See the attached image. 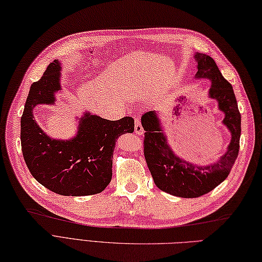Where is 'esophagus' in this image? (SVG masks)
<instances>
[{"label":"esophagus","mask_w":262,"mask_h":262,"mask_svg":"<svg viewBox=\"0 0 262 262\" xmlns=\"http://www.w3.org/2000/svg\"><path fill=\"white\" fill-rule=\"evenodd\" d=\"M135 132L139 136H142L144 133V130H143V127L141 125V122H140V120L137 119V118L135 119Z\"/></svg>","instance_id":"esophagus-1"}]
</instances>
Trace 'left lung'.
I'll return each mask as SVG.
<instances>
[{"label":"left lung","mask_w":262,"mask_h":262,"mask_svg":"<svg viewBox=\"0 0 262 262\" xmlns=\"http://www.w3.org/2000/svg\"><path fill=\"white\" fill-rule=\"evenodd\" d=\"M195 80H209L208 98L214 100L223 113L222 124L230 132L226 152L207 165L189 162L176 155L168 143L157 111L145 112L141 118L144 133V157L156 186L172 195L198 198L218 187L227 179L239 152L241 116L232 85L223 78L214 60L207 54L195 53Z\"/></svg>","instance_id":"8db88e82"}]
</instances>
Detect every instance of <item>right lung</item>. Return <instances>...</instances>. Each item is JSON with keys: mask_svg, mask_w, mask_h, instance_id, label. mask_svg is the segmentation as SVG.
Instances as JSON below:
<instances>
[{"mask_svg": "<svg viewBox=\"0 0 262 262\" xmlns=\"http://www.w3.org/2000/svg\"><path fill=\"white\" fill-rule=\"evenodd\" d=\"M61 71V62L54 60L31 85L21 118L24 161L34 179L52 192L72 196L100 193L111 181L117 140L135 131V120L124 117L110 121L84 112L75 137L50 138L37 124L33 110L39 104H54L55 93L62 90Z\"/></svg>", "mask_w": 262, "mask_h": 262, "instance_id": "right-lung-1", "label": "right lung"}]
</instances>
